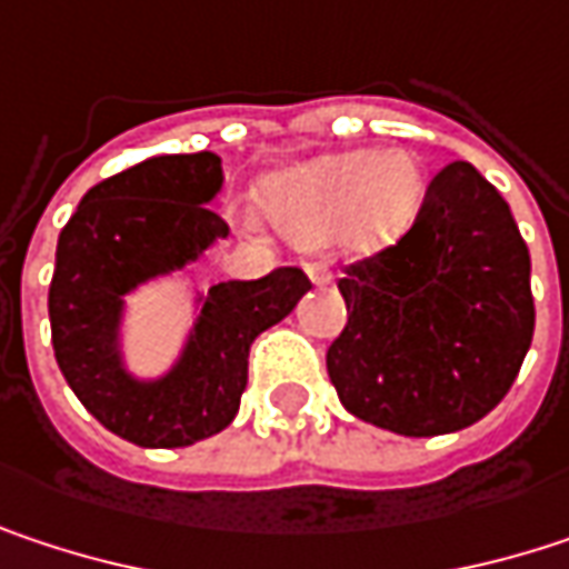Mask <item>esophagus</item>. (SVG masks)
I'll return each mask as SVG.
<instances>
[{"label": "esophagus", "instance_id": "1", "mask_svg": "<svg viewBox=\"0 0 569 569\" xmlns=\"http://www.w3.org/2000/svg\"><path fill=\"white\" fill-rule=\"evenodd\" d=\"M306 273H309V280H312V283H316V286L332 283V270H329V263H326V260L306 263Z\"/></svg>", "mask_w": 569, "mask_h": 569}]
</instances>
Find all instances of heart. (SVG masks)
Segmentation results:
<instances>
[{
    "label": "heart",
    "mask_w": 569,
    "mask_h": 569,
    "mask_svg": "<svg viewBox=\"0 0 569 569\" xmlns=\"http://www.w3.org/2000/svg\"><path fill=\"white\" fill-rule=\"evenodd\" d=\"M421 177L405 151H352L302 164L270 183V217L289 240L339 237L356 253L392 243L411 223Z\"/></svg>",
    "instance_id": "heart-1"
}]
</instances>
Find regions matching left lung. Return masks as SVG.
Returning a JSON list of instances; mask_svg holds the SVG:
<instances>
[{"label": "left lung", "mask_w": 569, "mask_h": 569, "mask_svg": "<svg viewBox=\"0 0 569 569\" xmlns=\"http://www.w3.org/2000/svg\"><path fill=\"white\" fill-rule=\"evenodd\" d=\"M326 352L339 401L408 438L461 431L511 392L533 339L530 253L508 200L465 161L435 173L396 243L346 267Z\"/></svg>", "instance_id": "8db88e82"}]
</instances>
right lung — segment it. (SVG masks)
I'll list each match as a JSON object with an SVG mask.
<instances>
[{
	"instance_id": "add662e5",
	"label": "right lung",
	"mask_w": 569,
	"mask_h": 569,
	"mask_svg": "<svg viewBox=\"0 0 569 569\" xmlns=\"http://www.w3.org/2000/svg\"><path fill=\"white\" fill-rule=\"evenodd\" d=\"M220 183V158L210 151L151 158L94 183L58 233L49 286L58 369L108 431L141 448H183L223 431L247 389L253 339L312 286L299 267L210 286L197 332L164 382L138 386L121 372V296L230 233L207 207Z\"/></svg>"
}]
</instances>
